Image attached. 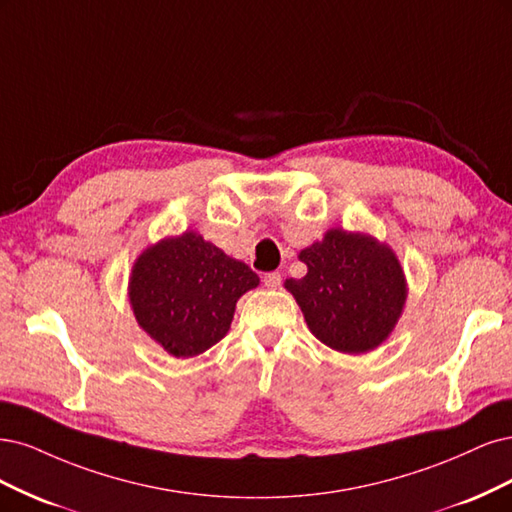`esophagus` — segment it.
I'll return each mask as SVG.
<instances>
[{
    "instance_id": "esophagus-1",
    "label": "esophagus",
    "mask_w": 512,
    "mask_h": 512,
    "mask_svg": "<svg viewBox=\"0 0 512 512\" xmlns=\"http://www.w3.org/2000/svg\"><path fill=\"white\" fill-rule=\"evenodd\" d=\"M263 285H266L268 289H278L280 285H283V274H280V272L263 274Z\"/></svg>"
}]
</instances>
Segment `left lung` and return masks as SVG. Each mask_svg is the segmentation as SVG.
<instances>
[{"mask_svg":"<svg viewBox=\"0 0 512 512\" xmlns=\"http://www.w3.org/2000/svg\"><path fill=\"white\" fill-rule=\"evenodd\" d=\"M304 278L285 280L308 329L329 349L359 355L383 344L406 302L398 257L368 234L329 229L300 253Z\"/></svg>","mask_w":512,"mask_h":512,"instance_id":"obj_1","label":"left lung"}]
</instances>
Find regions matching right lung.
<instances>
[{"label": "right lung", "instance_id": "add662e5", "mask_svg": "<svg viewBox=\"0 0 512 512\" xmlns=\"http://www.w3.org/2000/svg\"><path fill=\"white\" fill-rule=\"evenodd\" d=\"M259 285L246 263L200 234L163 238L136 259L129 302L138 325L174 357H195L217 344L236 302Z\"/></svg>", "mask_w": 512, "mask_h": 512}]
</instances>
